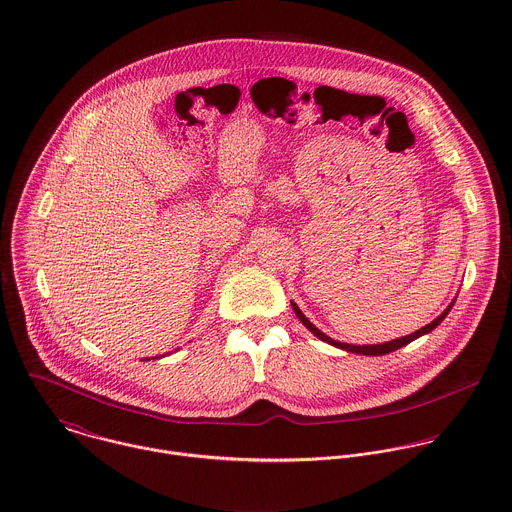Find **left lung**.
Masks as SVG:
<instances>
[{"label": "left lung", "instance_id": "obj_1", "mask_svg": "<svg viewBox=\"0 0 512 512\" xmlns=\"http://www.w3.org/2000/svg\"><path fill=\"white\" fill-rule=\"evenodd\" d=\"M451 305H453V301H451ZM451 305L439 315L438 319H434L432 323H428L426 327H422V329H418L416 333H412V335H406V337H400V339H394V341H388V343H382V345H349V343H341V341H333L331 337H327L325 333H321L303 313H301V309L295 305L292 301L293 311H295V315L299 317V321L317 337V339H321V341H325V343H329V345H333V347H339V349H343V351H349V353H357V355H368V357H378V355H388V353H392V351H396V349H400V347H406L408 343H412L414 339H418V337H422V335H426V333H430V331H434L436 327H438L439 323L445 319V315L449 313V309H451Z\"/></svg>", "mask_w": 512, "mask_h": 512}]
</instances>
